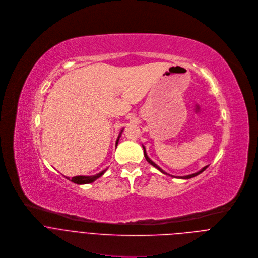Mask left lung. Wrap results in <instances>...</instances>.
<instances>
[{
    "label": "left lung",
    "mask_w": 258,
    "mask_h": 258,
    "mask_svg": "<svg viewBox=\"0 0 258 258\" xmlns=\"http://www.w3.org/2000/svg\"><path fill=\"white\" fill-rule=\"evenodd\" d=\"M142 147H143V154H144V158H145V160H146V161H147V162H148V163H149L151 166H153L154 168H157V169H158L160 172H162V173H163V174H165V175H168V176H171V177H175V176H172V175H170V174L166 173V172H165V171H163V170H162V169H161V168H160V167H159V166H158L156 163H153V162H152V161H151V160H150V159L147 157L146 151H145V147H144L143 145H142ZM208 167H209V166H205V167H204V168H202V169H201L199 172H197V173H194V174H192V175L183 176V177H175V178H179V179H190V178H193V177H195V176L199 175L200 173H202V172H203L205 169H207Z\"/></svg>",
    "instance_id": "obj_1"
}]
</instances>
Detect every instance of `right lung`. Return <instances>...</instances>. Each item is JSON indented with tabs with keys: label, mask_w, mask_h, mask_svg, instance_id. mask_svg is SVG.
Segmentation results:
<instances>
[{
	"label": "right lung",
	"mask_w": 258,
	"mask_h": 258,
	"mask_svg": "<svg viewBox=\"0 0 258 258\" xmlns=\"http://www.w3.org/2000/svg\"><path fill=\"white\" fill-rule=\"evenodd\" d=\"M123 132V129L121 130V132H120V134H119V136H118V139H117V141H116V145H118V142H119V139H120V136H121V133ZM107 171V169L106 170H104L102 172H100V173H98V174H96V175H93V176H76V177H73L70 181L71 182H73V183H75V184H88V183H92L93 181H95L96 179H98L99 177H101L102 175L105 174V172ZM67 179H69L68 177H66Z\"/></svg>",
	"instance_id": "obj_1"
}]
</instances>
